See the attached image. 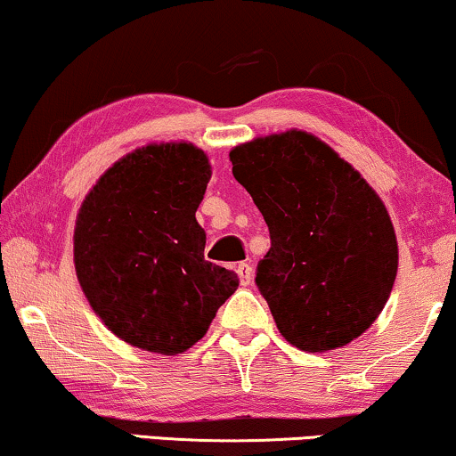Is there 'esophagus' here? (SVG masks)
Listing matches in <instances>:
<instances>
[{
    "mask_svg": "<svg viewBox=\"0 0 456 456\" xmlns=\"http://www.w3.org/2000/svg\"><path fill=\"white\" fill-rule=\"evenodd\" d=\"M236 273H239L242 286L251 284V280H253V267L251 265H248V264H239V265H236Z\"/></svg>",
    "mask_w": 456,
    "mask_h": 456,
    "instance_id": "obj_1",
    "label": "esophagus"
}]
</instances>
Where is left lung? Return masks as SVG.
Wrapping results in <instances>:
<instances>
[{"mask_svg": "<svg viewBox=\"0 0 456 456\" xmlns=\"http://www.w3.org/2000/svg\"><path fill=\"white\" fill-rule=\"evenodd\" d=\"M230 161L270 228L255 282L280 334L307 353L359 338L382 314L398 270L395 226L378 192L298 128L240 142Z\"/></svg>", "mask_w": 456, "mask_h": 456, "instance_id": "1", "label": "left lung"}]
</instances>
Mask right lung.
Here are the masks:
<instances>
[{
    "label": "right lung",
    "instance_id": "obj_1",
    "mask_svg": "<svg viewBox=\"0 0 456 456\" xmlns=\"http://www.w3.org/2000/svg\"><path fill=\"white\" fill-rule=\"evenodd\" d=\"M203 149L149 142L110 166L80 203L74 270L103 326L130 346L178 354L208 334L239 276L205 261L197 222Z\"/></svg>",
    "mask_w": 456,
    "mask_h": 456
}]
</instances>
